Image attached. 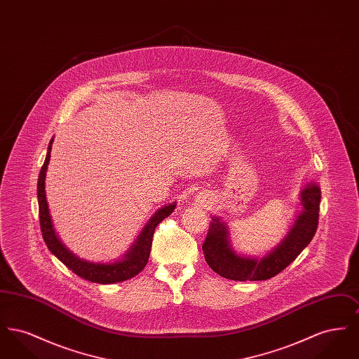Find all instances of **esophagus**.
Instances as JSON below:
<instances>
[{"label": "esophagus", "mask_w": 359, "mask_h": 359, "mask_svg": "<svg viewBox=\"0 0 359 359\" xmlns=\"http://www.w3.org/2000/svg\"><path fill=\"white\" fill-rule=\"evenodd\" d=\"M207 199H208V198H205V195H199V196L196 198V202L201 203V205H207V202H208Z\"/></svg>", "instance_id": "34e87169"}]
</instances>
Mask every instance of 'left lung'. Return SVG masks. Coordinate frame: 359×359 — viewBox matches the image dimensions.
Instances as JSON below:
<instances>
[{
    "mask_svg": "<svg viewBox=\"0 0 359 359\" xmlns=\"http://www.w3.org/2000/svg\"><path fill=\"white\" fill-rule=\"evenodd\" d=\"M320 187L307 183L300 201L303 208L297 212L287 236L262 257L246 256L234 250L230 231L221 217H212L202 245L205 262L215 273L234 281H261L272 278L296 259L312 241L319 222Z\"/></svg>",
    "mask_w": 359,
    "mask_h": 359,
    "instance_id": "1",
    "label": "left lung"
}]
</instances>
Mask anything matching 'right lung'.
Returning a JSON list of instances; mask_svg holds the SVG:
<instances>
[{"label": "right lung", "instance_id": "right-lung-1", "mask_svg": "<svg viewBox=\"0 0 359 359\" xmlns=\"http://www.w3.org/2000/svg\"><path fill=\"white\" fill-rule=\"evenodd\" d=\"M52 142H53V138L50 141L48 152L37 180L40 229H41L43 238L46 241L47 248L50 249L53 256L57 257L69 268V271H72L76 276L88 280L91 283L114 284V283H121L135 277L145 268L148 262L156 226L164 218L171 215L172 211L176 207V202L168 203L154 212L149 222L144 226L142 231L138 234L136 241L132 243V246L128 249V252L123 256L114 259L113 262H93V261L83 259L74 255L57 237L52 223L51 215H50V208H48V202L46 196V175H47L48 163L51 158Z\"/></svg>", "mask_w": 359, "mask_h": 359}]
</instances>
